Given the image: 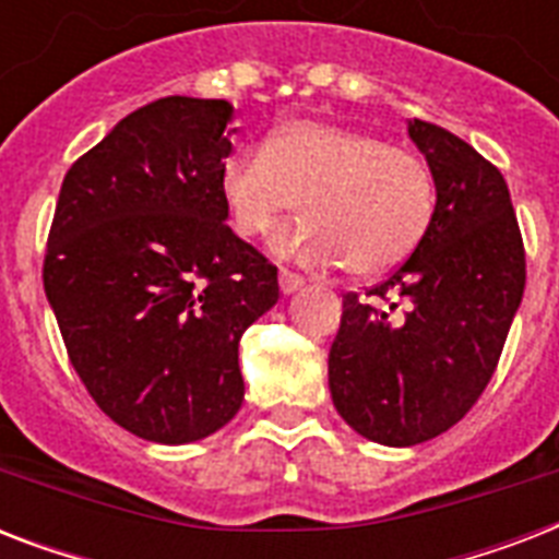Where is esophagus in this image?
<instances>
[{
  "mask_svg": "<svg viewBox=\"0 0 559 559\" xmlns=\"http://www.w3.org/2000/svg\"><path fill=\"white\" fill-rule=\"evenodd\" d=\"M278 287H281V293H284V296H289V293H296V289L305 287V278H301V275H296V272H289V270H284V266H281Z\"/></svg>",
  "mask_w": 559,
  "mask_h": 559,
  "instance_id": "1",
  "label": "esophagus"
}]
</instances>
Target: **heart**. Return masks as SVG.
<instances>
[{"mask_svg": "<svg viewBox=\"0 0 559 559\" xmlns=\"http://www.w3.org/2000/svg\"><path fill=\"white\" fill-rule=\"evenodd\" d=\"M228 217L246 237L266 235L301 205L305 219L275 235L284 258L354 278L394 270L424 240L435 179L420 156L333 121H293L263 147L231 153L219 168Z\"/></svg>", "mask_w": 559, "mask_h": 559, "instance_id": "1", "label": "heart"}]
</instances>
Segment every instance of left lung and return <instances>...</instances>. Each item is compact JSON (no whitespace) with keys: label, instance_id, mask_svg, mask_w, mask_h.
<instances>
[{"label":"left lung","instance_id":"left-lung-1","mask_svg":"<svg viewBox=\"0 0 559 559\" xmlns=\"http://www.w3.org/2000/svg\"><path fill=\"white\" fill-rule=\"evenodd\" d=\"M435 179L417 249L368 289L342 298L328 357L333 406L368 441L415 447L447 432L496 371L525 293V249L508 182L459 135L408 121Z\"/></svg>","mask_w":559,"mask_h":559}]
</instances>
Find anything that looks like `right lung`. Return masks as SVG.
<instances>
[{
    "instance_id": "right-lung-1",
    "label": "right lung",
    "mask_w": 559,
    "mask_h": 559,
    "mask_svg": "<svg viewBox=\"0 0 559 559\" xmlns=\"http://www.w3.org/2000/svg\"><path fill=\"white\" fill-rule=\"evenodd\" d=\"M228 100L170 95L74 162L43 287L100 412L153 443L209 438L243 403L240 336L278 301V270L226 226Z\"/></svg>"
}]
</instances>
